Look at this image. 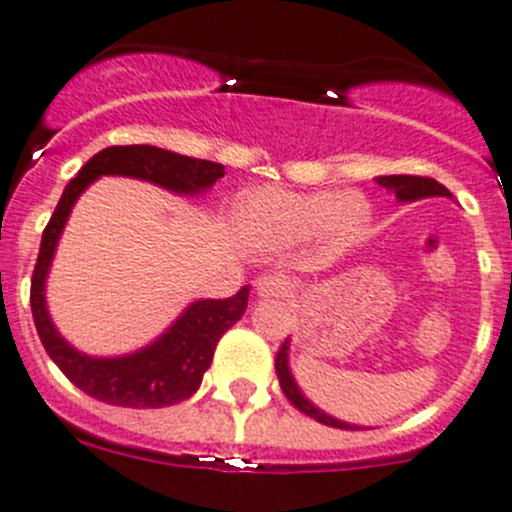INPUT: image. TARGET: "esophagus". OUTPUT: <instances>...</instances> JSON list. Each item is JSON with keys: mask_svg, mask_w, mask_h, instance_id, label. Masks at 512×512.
I'll list each match as a JSON object with an SVG mask.
<instances>
[{"mask_svg": "<svg viewBox=\"0 0 512 512\" xmlns=\"http://www.w3.org/2000/svg\"><path fill=\"white\" fill-rule=\"evenodd\" d=\"M293 283L288 281L286 276H281V273H273V276H263L261 281H258L256 291L261 298H286L288 293H291Z\"/></svg>", "mask_w": 512, "mask_h": 512, "instance_id": "esophagus-1", "label": "esophagus"}]
</instances>
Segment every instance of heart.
Returning <instances> with one entry per match:
<instances>
[{
	"mask_svg": "<svg viewBox=\"0 0 512 512\" xmlns=\"http://www.w3.org/2000/svg\"><path fill=\"white\" fill-rule=\"evenodd\" d=\"M366 216L368 209L361 199L336 191H256L241 204L246 234L268 244H296L326 229L338 236H353Z\"/></svg>",
	"mask_w": 512,
	"mask_h": 512,
	"instance_id": "heart-1",
	"label": "heart"
}]
</instances>
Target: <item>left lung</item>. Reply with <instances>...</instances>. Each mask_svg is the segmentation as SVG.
Returning a JSON list of instances; mask_svg holds the SVG:
<instances>
[{"label":"left lung","instance_id":"1","mask_svg":"<svg viewBox=\"0 0 512 512\" xmlns=\"http://www.w3.org/2000/svg\"><path fill=\"white\" fill-rule=\"evenodd\" d=\"M378 184L386 186V189H391L393 194L398 196V201H418V199H428V196H448V199H453V196H450V191L445 189L443 184H438L435 179H428V176H406V174L381 176V179H378ZM276 376H278V383H281L283 396H286L288 401L298 408V411L306 413L308 418H313V421L323 423V426H331V428L361 430L358 426H353V423H343V421H338V418L328 416V413H323L321 408H316L306 396H303L301 388H298L296 381H293L291 368H288V338L281 343V348H278V353H276Z\"/></svg>","mask_w":512,"mask_h":512}]
</instances>
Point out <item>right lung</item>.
I'll use <instances>...</instances> for the list:
<instances>
[{
	"mask_svg": "<svg viewBox=\"0 0 512 512\" xmlns=\"http://www.w3.org/2000/svg\"><path fill=\"white\" fill-rule=\"evenodd\" d=\"M109 174L151 181L166 191L191 196L211 189L216 179L224 176V166L146 144L109 146L91 156L82 171L67 184L42 234L37 266L32 273V293H29L34 326L49 358L86 396L124 408L174 406L199 391L201 378L209 371L214 358L216 343L244 316L249 286L231 298L194 301L154 343L129 356L94 358L69 346L49 318L47 298H44L47 273L72 206L91 181Z\"/></svg>",
	"mask_w": 512,
	"mask_h": 512,
	"instance_id": "add662e5",
	"label": "right lung"
}]
</instances>
